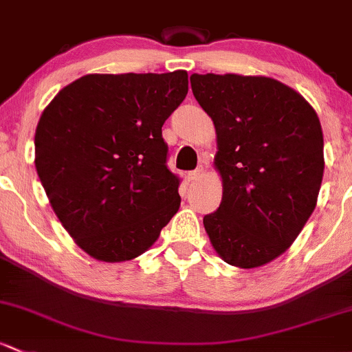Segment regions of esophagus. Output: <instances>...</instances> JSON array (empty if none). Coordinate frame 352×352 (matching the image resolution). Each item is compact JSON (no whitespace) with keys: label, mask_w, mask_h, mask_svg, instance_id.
Returning a JSON list of instances; mask_svg holds the SVG:
<instances>
[{"label":"esophagus","mask_w":352,"mask_h":352,"mask_svg":"<svg viewBox=\"0 0 352 352\" xmlns=\"http://www.w3.org/2000/svg\"><path fill=\"white\" fill-rule=\"evenodd\" d=\"M202 175H204V168H202V166H199V168L188 172L187 179H188V182H197V180L202 179Z\"/></svg>","instance_id":"1"}]
</instances>
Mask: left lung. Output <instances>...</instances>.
Segmentation results:
<instances>
[{
	"label": "left lung",
	"mask_w": 352,
	"mask_h": 352,
	"mask_svg": "<svg viewBox=\"0 0 352 352\" xmlns=\"http://www.w3.org/2000/svg\"><path fill=\"white\" fill-rule=\"evenodd\" d=\"M190 86L217 135L223 201L204 216L214 250L238 268L263 266L290 248L317 204L324 136L317 113L270 77L194 74Z\"/></svg>",
	"instance_id": "obj_1"
}]
</instances>
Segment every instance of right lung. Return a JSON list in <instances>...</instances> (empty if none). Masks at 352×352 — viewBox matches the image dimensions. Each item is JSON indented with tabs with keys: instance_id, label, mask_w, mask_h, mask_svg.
I'll return each instance as SVG.
<instances>
[{
	"instance_id": "1",
	"label": "right lung",
	"mask_w": 352,
	"mask_h": 352,
	"mask_svg": "<svg viewBox=\"0 0 352 352\" xmlns=\"http://www.w3.org/2000/svg\"><path fill=\"white\" fill-rule=\"evenodd\" d=\"M188 91L186 70L89 74L43 109L35 166L52 209L77 246L99 261L145 253L180 207L166 166V118Z\"/></svg>"
}]
</instances>
